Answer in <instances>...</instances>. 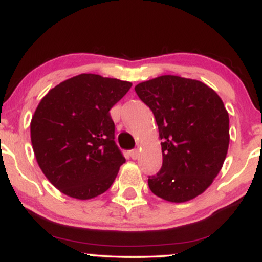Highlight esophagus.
<instances>
[{"mask_svg":"<svg viewBox=\"0 0 262 262\" xmlns=\"http://www.w3.org/2000/svg\"><path fill=\"white\" fill-rule=\"evenodd\" d=\"M129 154H130V158L134 159V160H135V159L139 156V151H138L137 149H134V150H130V152H129Z\"/></svg>","mask_w":262,"mask_h":262,"instance_id":"obj_1","label":"esophagus"}]
</instances>
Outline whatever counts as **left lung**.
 I'll use <instances>...</instances> for the list:
<instances>
[{
  "mask_svg": "<svg viewBox=\"0 0 262 262\" xmlns=\"http://www.w3.org/2000/svg\"><path fill=\"white\" fill-rule=\"evenodd\" d=\"M135 92L154 113L162 140V166L148 179L152 193L175 203L203 193L229 146L223 101L206 83L173 75L141 82Z\"/></svg>",
  "mask_w": 262,
  "mask_h": 262,
  "instance_id": "left-lung-1",
  "label": "left lung"
}]
</instances>
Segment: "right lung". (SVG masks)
Instances as JSON below:
<instances>
[{
	"mask_svg": "<svg viewBox=\"0 0 262 262\" xmlns=\"http://www.w3.org/2000/svg\"><path fill=\"white\" fill-rule=\"evenodd\" d=\"M128 81L81 74L44 96L31 122L35 159L66 196L97 197L111 187L124 156L114 141L110 110L129 91Z\"/></svg>",
	"mask_w": 262,
	"mask_h": 262,
	"instance_id": "1",
	"label": "right lung"
}]
</instances>
